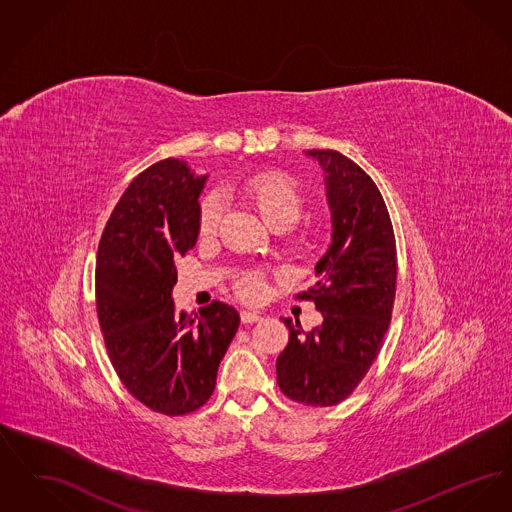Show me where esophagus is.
<instances>
[{
    "label": "esophagus",
    "mask_w": 512,
    "mask_h": 512,
    "mask_svg": "<svg viewBox=\"0 0 512 512\" xmlns=\"http://www.w3.org/2000/svg\"><path fill=\"white\" fill-rule=\"evenodd\" d=\"M240 318H242L244 324H253V322H259L263 317L259 313H255V311H242Z\"/></svg>",
    "instance_id": "1"
}]
</instances>
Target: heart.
Wrapping results in <instances>:
<instances>
[{"label": "heart", "mask_w": 512, "mask_h": 512, "mask_svg": "<svg viewBox=\"0 0 512 512\" xmlns=\"http://www.w3.org/2000/svg\"><path fill=\"white\" fill-rule=\"evenodd\" d=\"M247 207H251L268 228L282 232L290 228L301 217L303 197L290 178L265 172L257 174L244 182L238 190ZM220 220V203L215 195H207L199 207V236H213ZM236 290L247 299L257 301L265 293V278L261 272H245L238 282Z\"/></svg>", "instance_id": "heart-1"}]
</instances>
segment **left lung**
<instances>
[{"mask_svg":"<svg viewBox=\"0 0 512 512\" xmlns=\"http://www.w3.org/2000/svg\"><path fill=\"white\" fill-rule=\"evenodd\" d=\"M324 171L332 242L318 259L317 282L299 293L315 303L322 324L305 332L284 318L290 341L276 359L284 395L332 407L359 386L390 326L397 253L390 213L372 178L332 149L305 151Z\"/></svg>","mask_w":512,"mask_h":512,"instance_id":"obj_1","label":"left lung"}]
</instances>
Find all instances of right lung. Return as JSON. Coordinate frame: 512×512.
<instances>
[{"label": "right lung", "mask_w": 512, "mask_h": 512, "mask_svg": "<svg viewBox=\"0 0 512 512\" xmlns=\"http://www.w3.org/2000/svg\"><path fill=\"white\" fill-rule=\"evenodd\" d=\"M207 174L165 159L140 172L101 234L96 261L98 317L124 388L155 413H194L217 384L240 315L213 301L199 317L176 313L174 261L199 236Z\"/></svg>", "instance_id": "obj_1"}]
</instances>
